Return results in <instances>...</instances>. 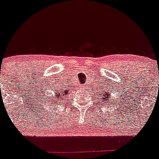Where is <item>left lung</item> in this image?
<instances>
[{
	"label": "left lung",
	"mask_w": 159,
	"mask_h": 159,
	"mask_svg": "<svg viewBox=\"0 0 159 159\" xmlns=\"http://www.w3.org/2000/svg\"><path fill=\"white\" fill-rule=\"evenodd\" d=\"M104 91H105V90H104ZM104 91H103V92H104ZM99 94H100V95H101V93H99ZM108 95H109V94H107V93H106V94H102V97H103V98H104V100H105V98H108ZM107 100H108V99H107Z\"/></svg>",
	"instance_id": "1"
}]
</instances>
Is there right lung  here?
Returning <instances> with one entry per match:
<instances>
[{
  "label": "right lung",
  "mask_w": 159,
  "mask_h": 159,
  "mask_svg": "<svg viewBox=\"0 0 159 159\" xmlns=\"http://www.w3.org/2000/svg\"><path fill=\"white\" fill-rule=\"evenodd\" d=\"M54 93H55L54 96L51 97V98H52V102H53V104H55L56 102H58V101H60V100H61V98H63V96H65V94H67L68 90H65V91H64L62 89H57V90H55ZM55 98H56L55 99Z\"/></svg>",
  "instance_id": "1"
}]
</instances>
